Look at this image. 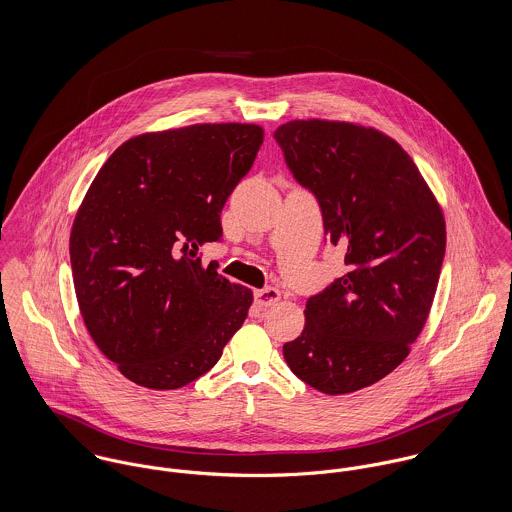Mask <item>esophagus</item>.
Masks as SVG:
<instances>
[{"instance_id": "esophagus-1", "label": "esophagus", "mask_w": 512, "mask_h": 512, "mask_svg": "<svg viewBox=\"0 0 512 512\" xmlns=\"http://www.w3.org/2000/svg\"><path fill=\"white\" fill-rule=\"evenodd\" d=\"M254 301L258 307H270L274 305L276 301H280V292L276 288H264V290H258L254 292Z\"/></svg>"}]
</instances>
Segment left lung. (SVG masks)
I'll return each mask as SVG.
<instances>
[{
	"label": "left lung",
	"mask_w": 512,
	"mask_h": 512,
	"mask_svg": "<svg viewBox=\"0 0 512 512\" xmlns=\"http://www.w3.org/2000/svg\"><path fill=\"white\" fill-rule=\"evenodd\" d=\"M274 138L349 268L307 299L305 327L284 359L323 394L355 392L400 365L426 325L445 256L443 215L412 157L372 128L293 120Z\"/></svg>",
	"instance_id": "1"
}]
</instances>
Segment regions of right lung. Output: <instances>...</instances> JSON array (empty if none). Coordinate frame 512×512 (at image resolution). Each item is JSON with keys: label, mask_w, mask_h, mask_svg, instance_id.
<instances>
[{"label": "right lung", "mask_w": 512, "mask_h": 512, "mask_svg": "<svg viewBox=\"0 0 512 512\" xmlns=\"http://www.w3.org/2000/svg\"><path fill=\"white\" fill-rule=\"evenodd\" d=\"M264 132L195 124L142 134L94 177L71 232L74 292L96 347L132 382L181 388L219 363L252 292L203 266Z\"/></svg>", "instance_id": "right-lung-1"}]
</instances>
